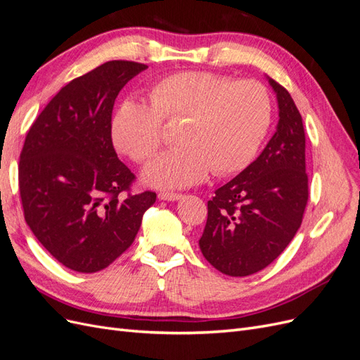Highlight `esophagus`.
Segmentation results:
<instances>
[{
  "instance_id": "esophagus-1",
  "label": "esophagus",
  "mask_w": 360,
  "mask_h": 360,
  "mask_svg": "<svg viewBox=\"0 0 360 360\" xmlns=\"http://www.w3.org/2000/svg\"><path fill=\"white\" fill-rule=\"evenodd\" d=\"M181 198L180 193H174V192H160L159 193V200H163V201H177Z\"/></svg>"
}]
</instances>
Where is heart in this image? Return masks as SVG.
<instances>
[{"mask_svg":"<svg viewBox=\"0 0 360 360\" xmlns=\"http://www.w3.org/2000/svg\"><path fill=\"white\" fill-rule=\"evenodd\" d=\"M181 123L177 148L146 169L147 183L184 188L212 169L216 177L245 169L267 136L271 101L263 84L234 81L210 72H180L159 79L150 103L126 101L112 120L114 146L138 163L160 148L163 123Z\"/></svg>","mask_w":360,"mask_h":360,"instance_id":"heart-1","label":"heart"}]
</instances>
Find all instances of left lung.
<instances>
[{"label": "left lung", "instance_id": "left-lung-1", "mask_svg": "<svg viewBox=\"0 0 360 360\" xmlns=\"http://www.w3.org/2000/svg\"><path fill=\"white\" fill-rule=\"evenodd\" d=\"M279 122L261 155L207 202L200 249L228 276L263 270L284 252L300 228L308 204L304 129L290 93L269 78Z\"/></svg>", "mask_w": 360, "mask_h": 360}]
</instances>
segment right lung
<instances>
[{
	"label": "right lung",
	"mask_w": 360,
	"mask_h": 360,
	"mask_svg": "<svg viewBox=\"0 0 360 360\" xmlns=\"http://www.w3.org/2000/svg\"><path fill=\"white\" fill-rule=\"evenodd\" d=\"M114 60L70 81L30 127L19 159L25 222L58 263L79 274L110 266L134 243L156 193H130L135 174L117 158L112 108L146 70Z\"/></svg>",
	"instance_id": "1"
}]
</instances>
